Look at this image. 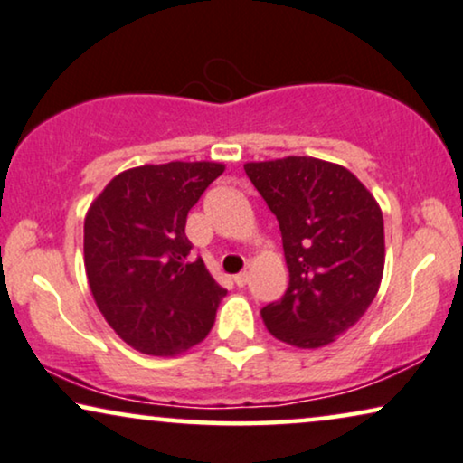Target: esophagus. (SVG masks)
Returning a JSON list of instances; mask_svg holds the SVG:
<instances>
[{"mask_svg": "<svg viewBox=\"0 0 463 463\" xmlns=\"http://www.w3.org/2000/svg\"><path fill=\"white\" fill-rule=\"evenodd\" d=\"M248 281H250V273H248V270H243V273L235 275V283H237L239 288H243Z\"/></svg>", "mask_w": 463, "mask_h": 463, "instance_id": "1", "label": "esophagus"}]
</instances>
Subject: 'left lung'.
Wrapping results in <instances>:
<instances>
[{"instance_id": "1", "label": "left lung", "mask_w": 463, "mask_h": 463, "mask_svg": "<svg viewBox=\"0 0 463 463\" xmlns=\"http://www.w3.org/2000/svg\"><path fill=\"white\" fill-rule=\"evenodd\" d=\"M245 174L279 222L289 286L260 311L279 341L330 345L360 322L385 264L383 213L349 169L313 156L245 163Z\"/></svg>"}]
</instances>
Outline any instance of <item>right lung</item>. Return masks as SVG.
Here are the masks:
<instances>
[{
    "label": "right lung",
    "mask_w": 463,
    "mask_h": 463,
    "mask_svg": "<svg viewBox=\"0 0 463 463\" xmlns=\"http://www.w3.org/2000/svg\"><path fill=\"white\" fill-rule=\"evenodd\" d=\"M224 165H144L114 177L84 218L92 298L127 345L177 355L209 335L226 289L190 258L186 218Z\"/></svg>",
    "instance_id": "add662e5"
}]
</instances>
